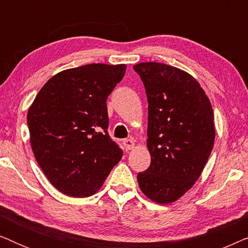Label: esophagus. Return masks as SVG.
Here are the masks:
<instances>
[{
  "instance_id": "1",
  "label": "esophagus",
  "mask_w": 248,
  "mask_h": 248,
  "mask_svg": "<svg viewBox=\"0 0 248 248\" xmlns=\"http://www.w3.org/2000/svg\"><path fill=\"white\" fill-rule=\"evenodd\" d=\"M123 145L125 150H131V149L134 148V141L132 139H125V140H123Z\"/></svg>"
}]
</instances>
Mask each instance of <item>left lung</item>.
Wrapping results in <instances>:
<instances>
[{
	"label": "left lung",
	"mask_w": 248,
	"mask_h": 248,
	"mask_svg": "<svg viewBox=\"0 0 248 248\" xmlns=\"http://www.w3.org/2000/svg\"><path fill=\"white\" fill-rule=\"evenodd\" d=\"M148 98V140L151 164L139 172L141 191L166 204L194 185L215 143L211 103L192 76L157 62L133 66Z\"/></svg>",
	"instance_id": "obj_1"
}]
</instances>
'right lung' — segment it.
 Here are the masks:
<instances>
[{"label":"right lung","instance_id":"add662e5","mask_svg":"<svg viewBox=\"0 0 248 248\" xmlns=\"http://www.w3.org/2000/svg\"><path fill=\"white\" fill-rule=\"evenodd\" d=\"M125 70V64L94 63L62 71L47 81L29 108L33 155L63 194H94L123 155L108 134L106 101Z\"/></svg>","mask_w":248,"mask_h":248}]
</instances>
